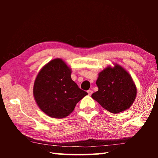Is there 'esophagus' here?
<instances>
[{
  "mask_svg": "<svg viewBox=\"0 0 158 158\" xmlns=\"http://www.w3.org/2000/svg\"><path fill=\"white\" fill-rule=\"evenodd\" d=\"M87 93H88V94H89V95H92V93H93V90H89L87 91Z\"/></svg>",
  "mask_w": 158,
  "mask_h": 158,
  "instance_id": "esophagus-1",
  "label": "esophagus"
}]
</instances>
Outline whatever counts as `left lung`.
I'll list each match as a JSON object with an SVG mask.
<instances>
[{
	"label": "left lung",
	"instance_id": "obj_1",
	"mask_svg": "<svg viewBox=\"0 0 158 158\" xmlns=\"http://www.w3.org/2000/svg\"><path fill=\"white\" fill-rule=\"evenodd\" d=\"M98 90L91 97L106 110L118 114L129 109L137 96V87L129 73L117 63L100 72Z\"/></svg>",
	"mask_w": 158,
	"mask_h": 158
}]
</instances>
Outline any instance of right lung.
Instances as JSON below:
<instances>
[{"instance_id":"add662e5","label":"right lung","mask_w":158,"mask_h":158,"mask_svg":"<svg viewBox=\"0 0 158 158\" xmlns=\"http://www.w3.org/2000/svg\"><path fill=\"white\" fill-rule=\"evenodd\" d=\"M72 69L61 58L42 67L33 85V96L39 108L54 118H63L74 111L77 103L88 95L71 78Z\"/></svg>"}]
</instances>
